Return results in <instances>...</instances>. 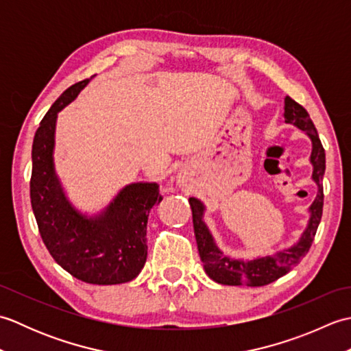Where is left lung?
I'll return each mask as SVG.
<instances>
[{
	"label": "left lung",
	"mask_w": 351,
	"mask_h": 351,
	"mask_svg": "<svg viewBox=\"0 0 351 351\" xmlns=\"http://www.w3.org/2000/svg\"><path fill=\"white\" fill-rule=\"evenodd\" d=\"M283 119H285V123L294 125L295 128L302 130L309 137L312 145L309 156V162L312 164L311 178L317 185V196L308 208L309 219L306 228L303 229L300 238L294 244L264 256L259 255L253 259L230 258L220 250L210 228L204 221L206 208L202 200L196 197L189 199L200 259H202L206 274L214 282L221 283V285L263 287L267 283H271L276 279H279L280 276L287 274L291 268L299 265L309 250L312 241H314L317 228L323 214V176L326 171V154L322 141H319L315 125L311 121L308 111L300 104L291 99L289 96L285 98Z\"/></svg>",
	"instance_id": "8db88e82"
}]
</instances>
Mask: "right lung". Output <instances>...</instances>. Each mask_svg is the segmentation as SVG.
<instances>
[{"mask_svg":"<svg viewBox=\"0 0 351 351\" xmlns=\"http://www.w3.org/2000/svg\"><path fill=\"white\" fill-rule=\"evenodd\" d=\"M90 80L64 90L42 119L33 140L29 197L56 263L86 283L116 285L136 279L145 267L149 211L162 197L158 184L140 181L126 184L98 213L81 211L71 202L54 164L57 117Z\"/></svg>","mask_w":351,"mask_h":351,"instance_id":"add662e5","label":"right lung"}]
</instances>
